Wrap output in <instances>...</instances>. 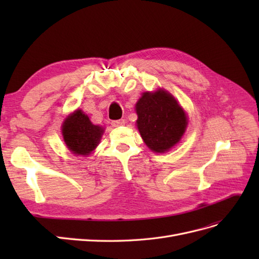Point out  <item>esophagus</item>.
<instances>
[{"mask_svg":"<svg viewBox=\"0 0 259 259\" xmlns=\"http://www.w3.org/2000/svg\"><path fill=\"white\" fill-rule=\"evenodd\" d=\"M111 124H112V126H114V127L122 126V125L125 124V120H123V119H121V120H115V121H112Z\"/></svg>","mask_w":259,"mask_h":259,"instance_id":"1","label":"esophagus"}]
</instances>
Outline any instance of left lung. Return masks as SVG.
Masks as SVG:
<instances>
[{"mask_svg": "<svg viewBox=\"0 0 259 259\" xmlns=\"http://www.w3.org/2000/svg\"><path fill=\"white\" fill-rule=\"evenodd\" d=\"M136 112L140 135L154 152L167 151L179 142L186 131V113L165 91L144 93L136 104Z\"/></svg>", "mask_w": 259, "mask_h": 259, "instance_id": "8db88e82", "label": "left lung"}]
</instances>
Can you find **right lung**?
I'll return each instance as SVG.
<instances>
[{
  "label": "right lung",
  "mask_w": 259,
  "mask_h": 259,
  "mask_svg": "<svg viewBox=\"0 0 259 259\" xmlns=\"http://www.w3.org/2000/svg\"><path fill=\"white\" fill-rule=\"evenodd\" d=\"M104 128L94 125L81 110L72 113L62 125V135L70 151L74 154L89 155L97 147Z\"/></svg>",
  "instance_id": "obj_1"
}]
</instances>
